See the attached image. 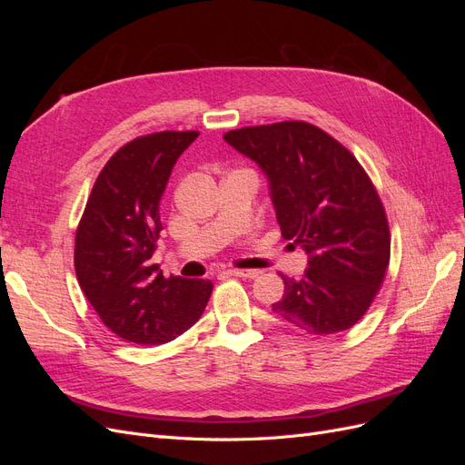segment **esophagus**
I'll return each mask as SVG.
<instances>
[{
    "label": "esophagus",
    "instance_id": "obj_1",
    "mask_svg": "<svg viewBox=\"0 0 465 465\" xmlns=\"http://www.w3.org/2000/svg\"><path fill=\"white\" fill-rule=\"evenodd\" d=\"M229 273H231V275H234V277L254 279V277H258V273H260V272H256V270H231Z\"/></svg>",
    "mask_w": 465,
    "mask_h": 465
}]
</instances>
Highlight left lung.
<instances>
[{"mask_svg":"<svg viewBox=\"0 0 465 465\" xmlns=\"http://www.w3.org/2000/svg\"><path fill=\"white\" fill-rule=\"evenodd\" d=\"M223 139L262 168L283 238L308 256L302 279L281 275L285 294L272 311L314 335L355 326L390 263L386 211L359 161L297 120L232 130Z\"/></svg>","mask_w":465,"mask_h":465,"instance_id":"1","label":"left lung"}]
</instances>
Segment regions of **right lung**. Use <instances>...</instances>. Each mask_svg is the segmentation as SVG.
Segmentation results:
<instances>
[{"label": "right lung", "instance_id": "obj_1", "mask_svg": "<svg viewBox=\"0 0 465 465\" xmlns=\"http://www.w3.org/2000/svg\"><path fill=\"white\" fill-rule=\"evenodd\" d=\"M198 132L137 137L98 174L75 234V273L104 326L125 341L161 345L192 328L213 283L164 277L153 263L159 205L178 157Z\"/></svg>", "mask_w": 465, "mask_h": 465}]
</instances>
